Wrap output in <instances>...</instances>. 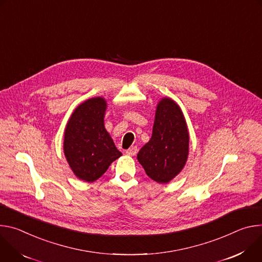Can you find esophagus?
<instances>
[{
    "instance_id": "34e87169",
    "label": "esophagus",
    "mask_w": 262,
    "mask_h": 262,
    "mask_svg": "<svg viewBox=\"0 0 262 262\" xmlns=\"http://www.w3.org/2000/svg\"><path fill=\"white\" fill-rule=\"evenodd\" d=\"M136 153H137V148L136 147H131L126 151V154L129 155V156H134V155H136Z\"/></svg>"
}]
</instances>
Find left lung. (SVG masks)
Wrapping results in <instances>:
<instances>
[{"instance_id": "left-lung-1", "label": "left lung", "mask_w": 262, "mask_h": 262, "mask_svg": "<svg viewBox=\"0 0 262 262\" xmlns=\"http://www.w3.org/2000/svg\"><path fill=\"white\" fill-rule=\"evenodd\" d=\"M189 134L178 104L169 98L158 103L152 137L137 154L147 175L158 183H167L184 167Z\"/></svg>"}]
</instances>
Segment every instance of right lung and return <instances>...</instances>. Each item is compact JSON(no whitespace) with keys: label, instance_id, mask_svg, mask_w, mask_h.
<instances>
[{"label":"right lung","instance_id":"right-lung-1","mask_svg":"<svg viewBox=\"0 0 262 262\" xmlns=\"http://www.w3.org/2000/svg\"><path fill=\"white\" fill-rule=\"evenodd\" d=\"M106 101L101 97L80 104L64 131L63 151L75 175L86 182L98 180L122 153L104 126Z\"/></svg>","mask_w":262,"mask_h":262}]
</instances>
